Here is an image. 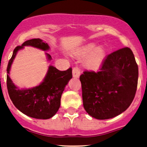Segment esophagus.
<instances>
[{"instance_id": "obj_1", "label": "esophagus", "mask_w": 147, "mask_h": 147, "mask_svg": "<svg viewBox=\"0 0 147 147\" xmlns=\"http://www.w3.org/2000/svg\"><path fill=\"white\" fill-rule=\"evenodd\" d=\"M72 75H73L74 78H79L80 75V69L78 67H75L72 69Z\"/></svg>"}]
</instances>
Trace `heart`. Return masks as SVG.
I'll list each match as a JSON object with an SVG mask.
<instances>
[{
	"label": "heart",
	"mask_w": 147,
	"mask_h": 147,
	"mask_svg": "<svg viewBox=\"0 0 147 147\" xmlns=\"http://www.w3.org/2000/svg\"><path fill=\"white\" fill-rule=\"evenodd\" d=\"M94 43H90L74 52L73 55L77 57H84L90 53L84 60V65L88 68H96L99 66L105 58L106 51L102 46L96 47Z\"/></svg>",
	"instance_id": "heart-1"
}]
</instances>
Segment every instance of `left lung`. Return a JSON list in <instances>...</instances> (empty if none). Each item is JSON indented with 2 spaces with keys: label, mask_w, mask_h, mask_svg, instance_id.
<instances>
[{
  "label": "left lung",
  "mask_w": 147,
  "mask_h": 147,
  "mask_svg": "<svg viewBox=\"0 0 147 147\" xmlns=\"http://www.w3.org/2000/svg\"><path fill=\"white\" fill-rule=\"evenodd\" d=\"M138 75V65L129 47L108 55L97 72L84 71L80 80L86 112L97 119L122 113L134 100Z\"/></svg>",
  "instance_id": "8db88e82"
}]
</instances>
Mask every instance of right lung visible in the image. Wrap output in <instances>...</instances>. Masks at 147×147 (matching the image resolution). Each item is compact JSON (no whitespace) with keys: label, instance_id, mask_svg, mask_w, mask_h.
Here are the masks:
<instances>
[{"label":"right lung","instance_id":"1","mask_svg":"<svg viewBox=\"0 0 147 147\" xmlns=\"http://www.w3.org/2000/svg\"><path fill=\"white\" fill-rule=\"evenodd\" d=\"M25 46H32L44 51L50 49L48 44L40 38L29 40L14 49L7 67L8 94L15 107L22 113L35 119H50L57 113L60 108L62 94L65 86L72 78V68L60 71L50 65L43 81L39 85L32 88L20 90L13 84L8 75L16 54ZM46 55L47 59L51 60L50 55L47 53Z\"/></svg>","mask_w":147,"mask_h":147}]
</instances>
